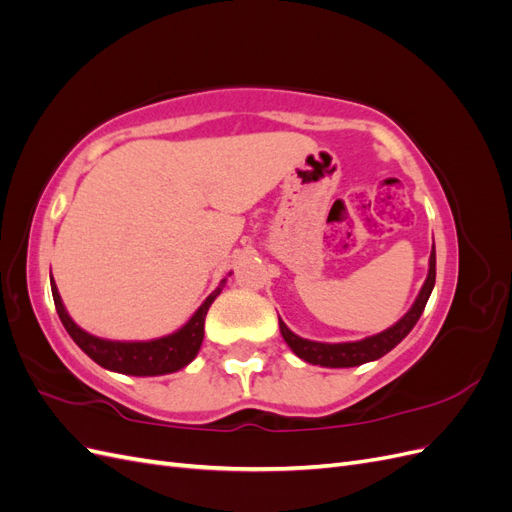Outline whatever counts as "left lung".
Listing matches in <instances>:
<instances>
[{
  "mask_svg": "<svg viewBox=\"0 0 512 512\" xmlns=\"http://www.w3.org/2000/svg\"><path fill=\"white\" fill-rule=\"evenodd\" d=\"M436 286V245L431 247L429 254V271H427V280L418 292L416 301L408 312L401 316L393 327L384 329L382 333L369 335L365 339H359V342H339V344H327V342H312V339L299 337L297 333H292L286 322L280 318V331L284 342L290 346V350L303 359L305 363L320 365V367H356L369 361H376L386 352H391L401 339H404L412 329L414 324L421 318L423 309L429 301V294Z\"/></svg>",
  "mask_w": 512,
  "mask_h": 512,
  "instance_id": "1",
  "label": "left lung"
}]
</instances>
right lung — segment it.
<instances>
[{"mask_svg":"<svg viewBox=\"0 0 512 512\" xmlns=\"http://www.w3.org/2000/svg\"><path fill=\"white\" fill-rule=\"evenodd\" d=\"M224 284L226 280L220 282V286L209 294L205 303L192 314V318L175 333L158 337V339H149V342H115V339H102L83 331L79 324L70 318L51 275V292H53L55 309L61 324H64L68 335L74 339V344L100 367L108 371H117V374H126V376H164V374H173V371L183 369L185 365H190L196 359L200 344H203L205 316L209 312L211 303L218 299Z\"/></svg>","mask_w":512,"mask_h":512,"instance_id":"right-lung-1","label":"right lung"}]
</instances>
